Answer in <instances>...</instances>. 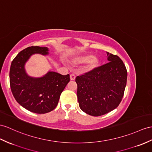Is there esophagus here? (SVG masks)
<instances>
[{
	"mask_svg": "<svg viewBox=\"0 0 152 152\" xmlns=\"http://www.w3.org/2000/svg\"><path fill=\"white\" fill-rule=\"evenodd\" d=\"M75 77H76V76H75V75L74 73L70 74V80H75Z\"/></svg>",
	"mask_w": 152,
	"mask_h": 152,
	"instance_id": "esophagus-1",
	"label": "esophagus"
}]
</instances>
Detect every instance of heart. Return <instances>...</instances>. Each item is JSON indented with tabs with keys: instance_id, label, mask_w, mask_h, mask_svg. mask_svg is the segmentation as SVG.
Listing matches in <instances>:
<instances>
[{
	"instance_id": "obj_1",
	"label": "heart",
	"mask_w": 152,
	"mask_h": 152,
	"mask_svg": "<svg viewBox=\"0 0 152 152\" xmlns=\"http://www.w3.org/2000/svg\"><path fill=\"white\" fill-rule=\"evenodd\" d=\"M77 63L84 64L87 62L86 69L88 71H91L98 66L99 64V59L95 56H91L90 54H84L77 57L75 60Z\"/></svg>"
}]
</instances>
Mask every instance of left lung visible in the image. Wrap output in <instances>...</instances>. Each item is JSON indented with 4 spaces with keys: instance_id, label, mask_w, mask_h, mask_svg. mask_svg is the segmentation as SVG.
Segmentation results:
<instances>
[{
    "instance_id": "obj_1",
    "label": "left lung",
    "mask_w": 152,
    "mask_h": 152,
    "mask_svg": "<svg viewBox=\"0 0 152 152\" xmlns=\"http://www.w3.org/2000/svg\"><path fill=\"white\" fill-rule=\"evenodd\" d=\"M108 63L77 76V99L80 108L90 115L108 113L119 105L127 81L123 61L106 52Z\"/></svg>"
}]
</instances>
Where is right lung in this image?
I'll use <instances>...</instances> for the list:
<instances>
[{
	"label": "right lung",
	"instance_id": "1",
	"mask_svg": "<svg viewBox=\"0 0 152 152\" xmlns=\"http://www.w3.org/2000/svg\"><path fill=\"white\" fill-rule=\"evenodd\" d=\"M47 47L31 46L21 51L11 64V90L17 102L31 112L42 114L53 110L61 94L69 82V75L48 72L41 77H32L26 72L24 66L32 55H48Z\"/></svg>",
	"mask_w": 152,
	"mask_h": 152
}]
</instances>
